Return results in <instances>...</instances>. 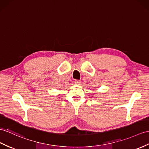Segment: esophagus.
<instances>
[{"label":"esophagus","mask_w":149,"mask_h":149,"mask_svg":"<svg viewBox=\"0 0 149 149\" xmlns=\"http://www.w3.org/2000/svg\"><path fill=\"white\" fill-rule=\"evenodd\" d=\"M80 83H81V81L79 80V79H75V80H74V83H75V84L79 85V84H80Z\"/></svg>","instance_id":"34e87169"}]
</instances>
